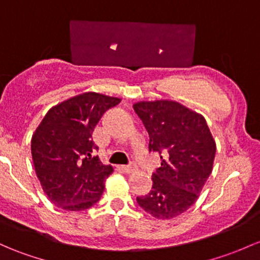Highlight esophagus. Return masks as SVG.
Segmentation results:
<instances>
[{"mask_svg":"<svg viewBox=\"0 0 260 260\" xmlns=\"http://www.w3.org/2000/svg\"><path fill=\"white\" fill-rule=\"evenodd\" d=\"M122 169L124 172H127V173H132V172H135L136 169H137V166H136L135 163H131V165L122 166Z\"/></svg>","mask_w":260,"mask_h":260,"instance_id":"obj_1","label":"esophagus"}]
</instances>
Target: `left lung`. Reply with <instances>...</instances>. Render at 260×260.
<instances>
[{
    "label": "left lung",
    "instance_id": "obj_1",
    "mask_svg": "<svg viewBox=\"0 0 260 260\" xmlns=\"http://www.w3.org/2000/svg\"><path fill=\"white\" fill-rule=\"evenodd\" d=\"M133 108L149 135V151L162 159L152 190L137 203L157 219H171L196 203L212 173L215 142L204 117L178 102L143 101Z\"/></svg>",
    "mask_w": 260,
    "mask_h": 260
}]
</instances>
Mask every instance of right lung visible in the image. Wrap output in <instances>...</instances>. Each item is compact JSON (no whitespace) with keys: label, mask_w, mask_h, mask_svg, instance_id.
<instances>
[{"label":"right lung","mask_w":260,"mask_h":260,"mask_svg":"<svg viewBox=\"0 0 260 260\" xmlns=\"http://www.w3.org/2000/svg\"><path fill=\"white\" fill-rule=\"evenodd\" d=\"M119 98L87 92L52 107L32 136L35 171L43 192L59 208L78 212L100 201L113 172L94 152L92 133Z\"/></svg>","instance_id":"right-lung-1"}]
</instances>
